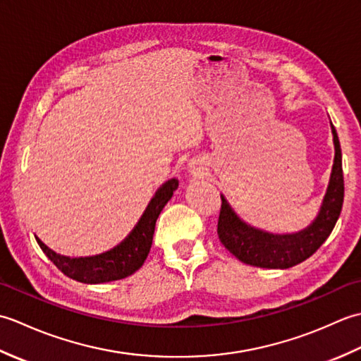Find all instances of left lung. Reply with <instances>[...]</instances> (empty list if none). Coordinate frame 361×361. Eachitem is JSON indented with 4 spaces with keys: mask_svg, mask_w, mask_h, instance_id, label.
Segmentation results:
<instances>
[{
    "mask_svg": "<svg viewBox=\"0 0 361 361\" xmlns=\"http://www.w3.org/2000/svg\"><path fill=\"white\" fill-rule=\"evenodd\" d=\"M334 135L335 158L329 178L327 190L312 224L298 233L274 234L255 228L243 221L221 194V209L219 216V239L233 256L243 264L260 268L286 270L310 257L326 239L340 217L344 198V180L341 166V147L338 135L331 122Z\"/></svg>",
    "mask_w": 361,
    "mask_h": 361,
    "instance_id": "8db88e82",
    "label": "left lung"
}]
</instances>
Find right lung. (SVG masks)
I'll use <instances>...</instances> for the list:
<instances>
[{
    "label": "right lung",
    "instance_id": "obj_1",
    "mask_svg": "<svg viewBox=\"0 0 361 361\" xmlns=\"http://www.w3.org/2000/svg\"><path fill=\"white\" fill-rule=\"evenodd\" d=\"M176 188H178L176 178L167 180L164 185H161L142 212L141 219L137 220V224L126 239L114 248L101 252V255L87 257L62 256L46 247L37 235L35 240L51 262L74 281L83 283H102L124 279L136 270H140L144 260L147 259L157 219L167 202L172 198Z\"/></svg>",
    "mask_w": 361,
    "mask_h": 361
}]
</instances>
